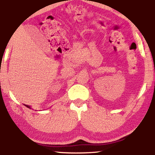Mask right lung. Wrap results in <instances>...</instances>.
<instances>
[{
	"label": "right lung",
	"instance_id": "add662e5",
	"mask_svg": "<svg viewBox=\"0 0 155 155\" xmlns=\"http://www.w3.org/2000/svg\"><path fill=\"white\" fill-rule=\"evenodd\" d=\"M24 105H25V104H24ZM25 106L26 107H28V108H31V106H28V105H25Z\"/></svg>",
	"mask_w": 155,
	"mask_h": 155
}]
</instances>
